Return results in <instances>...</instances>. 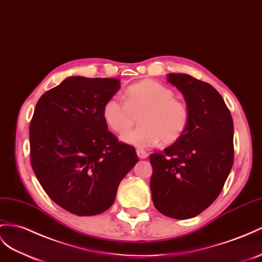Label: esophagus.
Wrapping results in <instances>:
<instances>
[{
  "mask_svg": "<svg viewBox=\"0 0 262 262\" xmlns=\"http://www.w3.org/2000/svg\"><path fill=\"white\" fill-rule=\"evenodd\" d=\"M136 154H137V156L140 158V159H145V158H147L148 157V154H147L145 150H143V149H137L136 150Z\"/></svg>",
  "mask_w": 262,
  "mask_h": 262,
  "instance_id": "34e87169",
  "label": "esophagus"
}]
</instances>
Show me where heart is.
<instances>
[{
  "label": "heart",
  "instance_id": "b5f03b06",
  "mask_svg": "<svg viewBox=\"0 0 262 262\" xmlns=\"http://www.w3.org/2000/svg\"><path fill=\"white\" fill-rule=\"evenodd\" d=\"M173 92L155 80H142L126 91L124 100L111 97L104 105L103 117L106 124L118 134H124L134 124L140 112L138 128L122 137L124 143L146 149L157 145L172 144L184 135L189 122L186 105L173 98Z\"/></svg>",
  "mask_w": 262,
  "mask_h": 262
}]
</instances>
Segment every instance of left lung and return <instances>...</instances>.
<instances>
[{"label": "left lung", "instance_id": "obj_1", "mask_svg": "<svg viewBox=\"0 0 262 262\" xmlns=\"http://www.w3.org/2000/svg\"><path fill=\"white\" fill-rule=\"evenodd\" d=\"M167 76L184 95L189 122L180 139L149 157L151 198L165 216L189 219L223 190L233 164V122L224 98L210 84L188 74Z\"/></svg>", "mask_w": 262, "mask_h": 262}]
</instances>
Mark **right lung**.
I'll use <instances>...</instances> for the list:
<instances>
[{
    "label": "right lung",
    "instance_id": "right-lung-1",
    "mask_svg": "<svg viewBox=\"0 0 262 262\" xmlns=\"http://www.w3.org/2000/svg\"><path fill=\"white\" fill-rule=\"evenodd\" d=\"M118 78L71 76L46 92L30 125L31 164L49 197L77 216H94L114 204L119 183L138 162L103 117Z\"/></svg>",
    "mask_w": 262,
    "mask_h": 262
}]
</instances>
